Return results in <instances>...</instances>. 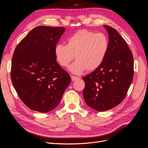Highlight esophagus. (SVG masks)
<instances>
[{"label":"esophagus","mask_w":148,"mask_h":148,"mask_svg":"<svg viewBox=\"0 0 148 148\" xmlns=\"http://www.w3.org/2000/svg\"><path fill=\"white\" fill-rule=\"evenodd\" d=\"M71 80H72V81H74V80H77V79H80V77H76V76H73V75H71Z\"/></svg>","instance_id":"1"}]
</instances>
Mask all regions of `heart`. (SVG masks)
I'll return each instance as SVG.
<instances>
[{"mask_svg": "<svg viewBox=\"0 0 148 148\" xmlns=\"http://www.w3.org/2000/svg\"><path fill=\"white\" fill-rule=\"evenodd\" d=\"M109 47L107 36L87 30L77 32L66 40V45L58 44L54 47L57 62L62 67H66L74 58L75 61L68 68L77 75L85 70L94 71L99 68L106 58Z\"/></svg>", "mask_w": 148, "mask_h": 148, "instance_id": "b5f03b06", "label": "heart"}]
</instances>
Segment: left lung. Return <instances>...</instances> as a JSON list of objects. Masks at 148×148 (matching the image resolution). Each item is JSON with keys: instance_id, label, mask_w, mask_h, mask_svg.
Listing matches in <instances>:
<instances>
[{"instance_id": "8db88e82", "label": "left lung", "mask_w": 148, "mask_h": 148, "mask_svg": "<svg viewBox=\"0 0 148 148\" xmlns=\"http://www.w3.org/2000/svg\"><path fill=\"white\" fill-rule=\"evenodd\" d=\"M109 47L103 64L83 77V98L88 106L98 112L112 109L125 98L133 81L134 60L125 40L114 28L104 25Z\"/></svg>"}]
</instances>
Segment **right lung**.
<instances>
[{
  "label": "right lung",
  "instance_id": "right-lung-1",
  "mask_svg": "<svg viewBox=\"0 0 148 148\" xmlns=\"http://www.w3.org/2000/svg\"><path fill=\"white\" fill-rule=\"evenodd\" d=\"M65 29L36 27L15 49L11 81L22 102L31 110L47 113L54 109L71 83L69 74L60 67L54 54Z\"/></svg>",
  "mask_w": 148,
  "mask_h": 148
}]
</instances>
